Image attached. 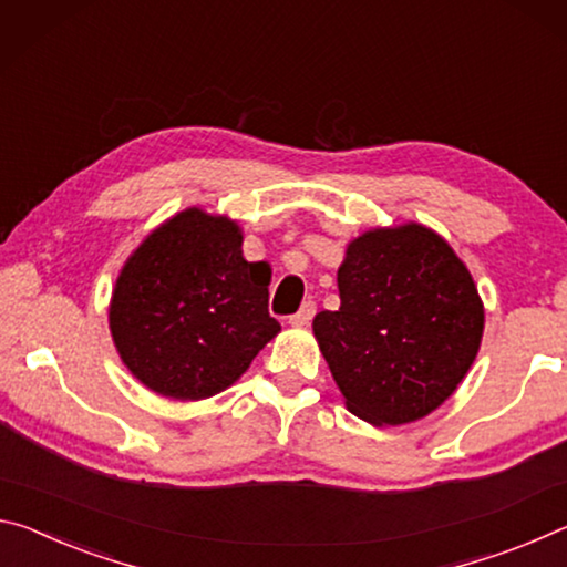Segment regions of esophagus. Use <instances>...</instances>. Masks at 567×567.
<instances>
[{"label":"esophagus","mask_w":567,"mask_h":567,"mask_svg":"<svg viewBox=\"0 0 567 567\" xmlns=\"http://www.w3.org/2000/svg\"><path fill=\"white\" fill-rule=\"evenodd\" d=\"M313 313H317V303L313 301H306L299 311L289 317L291 327H309V321L313 319Z\"/></svg>","instance_id":"esophagus-1"}]
</instances>
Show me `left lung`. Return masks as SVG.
Returning a JSON list of instances; mask_svg holds the SVG:
<instances>
[{
	"label": "left lung",
	"instance_id": "left-lung-1",
	"mask_svg": "<svg viewBox=\"0 0 567 567\" xmlns=\"http://www.w3.org/2000/svg\"><path fill=\"white\" fill-rule=\"evenodd\" d=\"M341 306L313 337L351 414L374 426L422 420L467 377L485 306L452 246L422 223L349 240L337 274Z\"/></svg>",
	"mask_w": 567,
	"mask_h": 567
}]
</instances>
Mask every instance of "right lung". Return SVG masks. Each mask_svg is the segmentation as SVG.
Listing matches in <instances>:
<instances>
[{
    "instance_id": "obj_1",
    "label": "right lung",
    "mask_w": 567,
    "mask_h": 567,
    "mask_svg": "<svg viewBox=\"0 0 567 567\" xmlns=\"http://www.w3.org/2000/svg\"><path fill=\"white\" fill-rule=\"evenodd\" d=\"M244 234L198 206L175 213L120 268L107 319L115 349L151 392L198 402L244 377L281 323L271 266L244 258Z\"/></svg>"
}]
</instances>
